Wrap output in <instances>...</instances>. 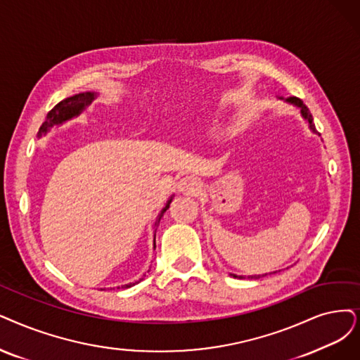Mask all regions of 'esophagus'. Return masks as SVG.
I'll list each match as a JSON object with an SVG mask.
<instances>
[{
	"mask_svg": "<svg viewBox=\"0 0 360 360\" xmlns=\"http://www.w3.org/2000/svg\"><path fill=\"white\" fill-rule=\"evenodd\" d=\"M177 188L181 193L186 195H195L200 189V181L193 176H186L179 180Z\"/></svg>",
	"mask_w": 360,
	"mask_h": 360,
	"instance_id": "esophagus-1",
	"label": "esophagus"
}]
</instances>
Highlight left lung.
Returning a JSON list of instances; mask_svg holds the SVG:
<instances>
[{
  "instance_id": "8db88e82",
  "label": "left lung",
  "mask_w": 360,
  "mask_h": 360,
  "mask_svg": "<svg viewBox=\"0 0 360 360\" xmlns=\"http://www.w3.org/2000/svg\"><path fill=\"white\" fill-rule=\"evenodd\" d=\"M282 98V97H281ZM285 102H288V103H291V105H294V106H297L300 110H301V115H303V118L309 122V125H310V130L313 131V133H316L318 134V131H316V127H314V122H313V117H311V113H310V110H309V108L303 103V100L301 98H298V97H288V98H285ZM321 136V134H319ZM273 273H276V271H273ZM267 275V273H266ZM266 275H254V276H248V278H251V279H258L260 276H266ZM271 275V273H270ZM233 278H239V279H245L243 276H238V275H232Z\"/></svg>"
}]
</instances>
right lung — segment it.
I'll return each instance as SVG.
<instances>
[{"instance_id": "1", "label": "right lung", "mask_w": 360, "mask_h": 360, "mask_svg": "<svg viewBox=\"0 0 360 360\" xmlns=\"http://www.w3.org/2000/svg\"><path fill=\"white\" fill-rule=\"evenodd\" d=\"M94 97H96V93L87 91V93H79V94H75V96H72V97H68V98L62 100V102L57 103V105L47 113L46 121L42 122V125H41V128H39L38 137H41V134H46V133L50 130V127L57 125V124H62V122H65V121H68V120H70V118H74V117H78V115L93 102ZM171 199H172V196H171ZM171 199L167 202L165 208L161 211L160 217H158V223H160V220H161V217L164 215V212L169 208ZM141 279H143V278H141ZM141 279H140V281H141ZM140 281H139V282H140ZM136 283H137V282H136ZM136 283L124 285V288H130V286H133V285H136Z\"/></svg>"}]
</instances>
